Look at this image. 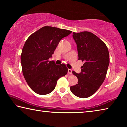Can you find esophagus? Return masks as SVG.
<instances>
[{"instance_id":"1","label":"esophagus","mask_w":127,"mask_h":127,"mask_svg":"<svg viewBox=\"0 0 127 127\" xmlns=\"http://www.w3.org/2000/svg\"><path fill=\"white\" fill-rule=\"evenodd\" d=\"M68 74H72V70L71 69H68Z\"/></svg>"}]
</instances>
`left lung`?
<instances>
[{
	"mask_svg": "<svg viewBox=\"0 0 127 127\" xmlns=\"http://www.w3.org/2000/svg\"><path fill=\"white\" fill-rule=\"evenodd\" d=\"M72 36L77 45L78 60L84 64L80 73L72 72L78 82L70 87V91L78 97L87 98L98 90L105 79L110 62L109 51L105 43L91 32H73Z\"/></svg>",
	"mask_w": 127,
	"mask_h": 127,
	"instance_id": "obj_1",
	"label": "left lung"
}]
</instances>
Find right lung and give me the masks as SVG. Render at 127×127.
Instances as JSON below:
<instances>
[{
  "instance_id": "right-lung-1",
  "label": "right lung",
  "mask_w": 127,
  "mask_h": 127,
  "mask_svg": "<svg viewBox=\"0 0 127 127\" xmlns=\"http://www.w3.org/2000/svg\"><path fill=\"white\" fill-rule=\"evenodd\" d=\"M71 31L45 26L27 39L21 55L22 73L30 88L40 95L55 89L57 80L67 74L68 68L62 64L49 61L60 41Z\"/></svg>"
}]
</instances>
